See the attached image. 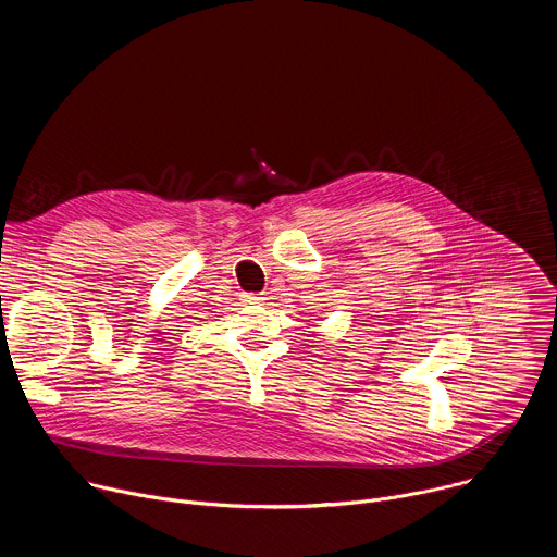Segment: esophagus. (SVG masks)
<instances>
[{"label": "esophagus", "mask_w": 557, "mask_h": 557, "mask_svg": "<svg viewBox=\"0 0 557 557\" xmlns=\"http://www.w3.org/2000/svg\"><path fill=\"white\" fill-rule=\"evenodd\" d=\"M243 301H245V304H262V301H264V297H260V295H251V293H245V295H243Z\"/></svg>", "instance_id": "1"}]
</instances>
